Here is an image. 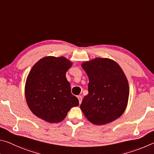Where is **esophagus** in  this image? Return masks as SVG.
<instances>
[{
	"mask_svg": "<svg viewBox=\"0 0 154 154\" xmlns=\"http://www.w3.org/2000/svg\"><path fill=\"white\" fill-rule=\"evenodd\" d=\"M78 97V99H79V103L80 104L82 103V96H80V95H79L77 97Z\"/></svg>",
	"mask_w": 154,
	"mask_h": 154,
	"instance_id": "esophagus-1",
	"label": "esophagus"
}]
</instances>
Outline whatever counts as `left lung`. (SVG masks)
Masks as SVG:
<instances>
[{"label": "left lung", "mask_w": 154, "mask_h": 154, "mask_svg": "<svg viewBox=\"0 0 154 154\" xmlns=\"http://www.w3.org/2000/svg\"><path fill=\"white\" fill-rule=\"evenodd\" d=\"M82 67L88 77V94L80 109L93 125H103L118 119L125 112L129 97L126 75L115 61L97 57L85 61Z\"/></svg>", "instance_id": "left-lung-1"}]
</instances>
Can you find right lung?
Masks as SVG:
<instances>
[{"label": "right lung", "mask_w": 154, "mask_h": 154, "mask_svg": "<svg viewBox=\"0 0 154 154\" xmlns=\"http://www.w3.org/2000/svg\"><path fill=\"white\" fill-rule=\"evenodd\" d=\"M72 63L64 57L47 56L32 67L26 79L25 96L29 109L40 119L60 122L72 107L79 105L66 76Z\"/></svg>", "instance_id": "add662e5"}]
</instances>
